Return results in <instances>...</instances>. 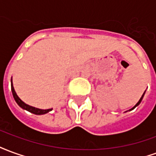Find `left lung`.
Segmentation results:
<instances>
[{"mask_svg": "<svg viewBox=\"0 0 156 156\" xmlns=\"http://www.w3.org/2000/svg\"><path fill=\"white\" fill-rule=\"evenodd\" d=\"M144 94H145V91H144V94H143V95H142V96H141L140 99V100H139V102H138L137 104H136V105H134V107H133V108H131V109H129V110H132V109H134V108H135V107H137L138 105H140V103H141V101H142V99H143V98H144Z\"/></svg>", "mask_w": 156, "mask_h": 156, "instance_id": "8db88e82", "label": "left lung"}]
</instances>
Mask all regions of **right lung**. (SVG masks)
Listing matches in <instances>:
<instances>
[{
  "label": "right lung",
  "instance_id": "add662e5",
  "mask_svg": "<svg viewBox=\"0 0 156 156\" xmlns=\"http://www.w3.org/2000/svg\"><path fill=\"white\" fill-rule=\"evenodd\" d=\"M12 95H13V97H14V99H15V101L16 102V104L21 107L23 109H26V110H27L30 113H32V114H34V115H45V114H47L48 112H50L51 110H52V108H49V109H40V108H35V107H32V106H30V105H27L25 104L24 102L22 101L21 98H19L17 94H16V93L15 89H14V87H13V84H12Z\"/></svg>",
  "mask_w": 156,
  "mask_h": 156
}]
</instances>
